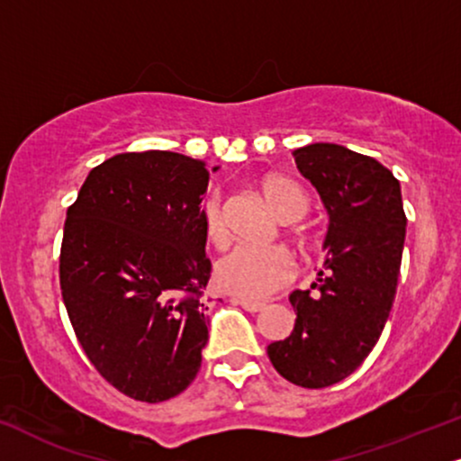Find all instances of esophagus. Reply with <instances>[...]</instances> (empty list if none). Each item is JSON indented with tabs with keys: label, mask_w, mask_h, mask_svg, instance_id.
I'll return each mask as SVG.
<instances>
[{
	"label": "esophagus",
	"mask_w": 461,
	"mask_h": 461,
	"mask_svg": "<svg viewBox=\"0 0 461 461\" xmlns=\"http://www.w3.org/2000/svg\"><path fill=\"white\" fill-rule=\"evenodd\" d=\"M232 303L241 305L243 310L252 312V314H257V312H260V310L265 308V303H257V301H248V299H232Z\"/></svg>",
	"instance_id": "34e87169"
}]
</instances>
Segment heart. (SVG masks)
Returning a JSON list of instances; mask_svg holds the SVG:
<instances>
[{"label": "heart", "instance_id": "obj_1", "mask_svg": "<svg viewBox=\"0 0 461 461\" xmlns=\"http://www.w3.org/2000/svg\"><path fill=\"white\" fill-rule=\"evenodd\" d=\"M260 187L280 220L294 221L308 213V196L291 179L274 175V177L263 179ZM201 218L207 240L218 248L226 246L229 226H226L224 204L218 194L204 198ZM293 276L294 263L291 254L282 248L240 246L224 254L213 269V282L221 293L248 301L269 297L280 291L284 284L291 282Z\"/></svg>", "mask_w": 461, "mask_h": 461}]
</instances>
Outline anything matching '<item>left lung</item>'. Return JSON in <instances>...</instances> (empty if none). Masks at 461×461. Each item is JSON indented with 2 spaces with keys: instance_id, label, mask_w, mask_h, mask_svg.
<instances>
[{
  "instance_id": "left-lung-1",
  "label": "left lung",
  "mask_w": 461,
  "mask_h": 461,
  "mask_svg": "<svg viewBox=\"0 0 461 461\" xmlns=\"http://www.w3.org/2000/svg\"><path fill=\"white\" fill-rule=\"evenodd\" d=\"M329 213L325 269L312 291L291 293L293 333L267 346L280 376L331 387L366 361L395 299L406 213L400 181L374 158L335 143L293 151Z\"/></svg>"
}]
</instances>
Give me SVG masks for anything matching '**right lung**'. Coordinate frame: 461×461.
<instances>
[{"instance_id": "right-lung-1", "label": "right lung", "mask_w": 461, "mask_h": 461, "mask_svg": "<svg viewBox=\"0 0 461 461\" xmlns=\"http://www.w3.org/2000/svg\"><path fill=\"white\" fill-rule=\"evenodd\" d=\"M207 184L204 162L181 153H119L68 207L59 257L68 316L100 376L132 400H170L201 367Z\"/></svg>"}]
</instances>
